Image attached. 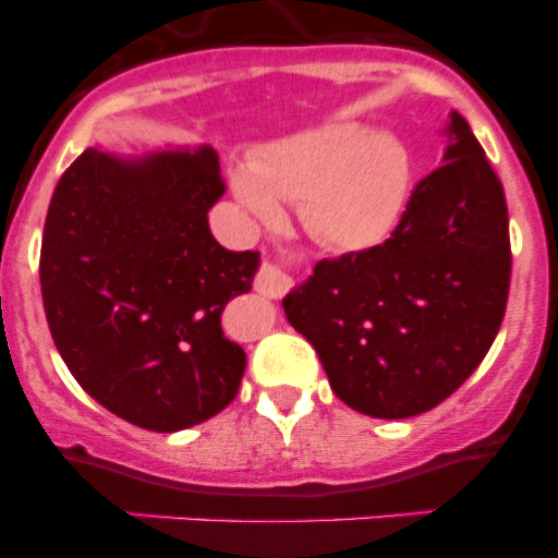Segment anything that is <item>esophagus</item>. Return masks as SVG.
Masks as SVG:
<instances>
[{"instance_id":"34e87169","label":"esophagus","mask_w":558,"mask_h":558,"mask_svg":"<svg viewBox=\"0 0 558 558\" xmlns=\"http://www.w3.org/2000/svg\"><path fill=\"white\" fill-rule=\"evenodd\" d=\"M254 288H256V293L268 295V299H282L290 288V276L284 274V270L279 268L276 263L265 259V265L259 268V274H256V279H254Z\"/></svg>"}]
</instances>
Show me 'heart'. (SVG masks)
I'll return each mask as SVG.
<instances>
[{"label": "heart", "mask_w": 558, "mask_h": 558, "mask_svg": "<svg viewBox=\"0 0 558 558\" xmlns=\"http://www.w3.org/2000/svg\"><path fill=\"white\" fill-rule=\"evenodd\" d=\"M405 147L354 122L318 128L270 147L240 172L234 190L254 218L274 223L276 201L302 204L304 226L322 243L360 251L393 229L405 201Z\"/></svg>", "instance_id": "1"}]
</instances>
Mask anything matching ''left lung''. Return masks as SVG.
Returning a JSON list of instances; mask_svg holds the SVG:
<instances>
[{"instance_id": "left-lung-1", "label": "left lung", "mask_w": 558, "mask_h": 558, "mask_svg": "<svg viewBox=\"0 0 558 558\" xmlns=\"http://www.w3.org/2000/svg\"><path fill=\"white\" fill-rule=\"evenodd\" d=\"M445 165L413 186L386 243L322 259L282 302L352 411L408 418L441 405L486 357L511 284L500 179L461 113Z\"/></svg>"}]
</instances>
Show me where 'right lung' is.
<instances>
[{"label": "right lung", "mask_w": 558, "mask_h": 558, "mask_svg": "<svg viewBox=\"0 0 558 558\" xmlns=\"http://www.w3.org/2000/svg\"><path fill=\"white\" fill-rule=\"evenodd\" d=\"M211 147L120 161L88 147L61 175L41 240L49 332L83 391L156 433L201 425L240 391L245 352L220 329L259 251H226L206 211Z\"/></svg>", "instance_id": "add662e5"}]
</instances>
